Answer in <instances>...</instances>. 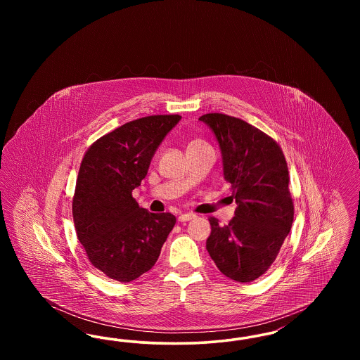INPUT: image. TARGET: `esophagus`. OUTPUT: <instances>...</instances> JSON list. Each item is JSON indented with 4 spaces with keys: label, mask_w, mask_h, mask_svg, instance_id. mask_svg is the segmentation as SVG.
I'll list each match as a JSON object with an SVG mask.
<instances>
[{
    "label": "esophagus",
    "mask_w": 360,
    "mask_h": 360,
    "mask_svg": "<svg viewBox=\"0 0 360 360\" xmlns=\"http://www.w3.org/2000/svg\"><path fill=\"white\" fill-rule=\"evenodd\" d=\"M193 219H195V214H193V213H182V214H179V217H178V221L186 223V221H190V220H193Z\"/></svg>",
    "instance_id": "1"
}]
</instances>
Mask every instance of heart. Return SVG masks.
I'll return each mask as SVG.
<instances>
[{
    "mask_svg": "<svg viewBox=\"0 0 360 360\" xmlns=\"http://www.w3.org/2000/svg\"><path fill=\"white\" fill-rule=\"evenodd\" d=\"M197 143H202V141H200V140H194V141H191L190 144H197Z\"/></svg>",
    "mask_w": 360,
    "mask_h": 360,
    "instance_id": "obj_1",
    "label": "heart"
}]
</instances>
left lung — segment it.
<instances>
[{"instance_id":"obj_1","label":"left lung","mask_w":360,"mask_h":360,"mask_svg":"<svg viewBox=\"0 0 360 360\" xmlns=\"http://www.w3.org/2000/svg\"><path fill=\"white\" fill-rule=\"evenodd\" d=\"M200 120L217 137L224 178L238 204L229 224L209 219L206 250L225 276L252 282L270 269L290 232L294 204L288 163L273 137L241 119L206 113Z\"/></svg>"}]
</instances>
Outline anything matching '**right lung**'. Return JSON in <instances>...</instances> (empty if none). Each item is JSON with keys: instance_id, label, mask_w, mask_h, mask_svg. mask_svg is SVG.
<instances>
[{"instance_id": "right-lung-1", "label": "right lung", "mask_w": 360, "mask_h": 360, "mask_svg": "<svg viewBox=\"0 0 360 360\" xmlns=\"http://www.w3.org/2000/svg\"><path fill=\"white\" fill-rule=\"evenodd\" d=\"M179 120V115H155L125 122L82 158L72 197L75 232L90 263L110 279L131 282L153 269L175 225L172 213L137 205L132 190Z\"/></svg>"}]
</instances>
